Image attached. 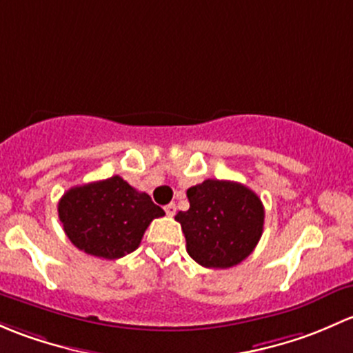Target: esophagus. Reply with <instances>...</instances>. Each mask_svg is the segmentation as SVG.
<instances>
[{
	"label": "esophagus",
	"instance_id": "1",
	"mask_svg": "<svg viewBox=\"0 0 353 353\" xmlns=\"http://www.w3.org/2000/svg\"><path fill=\"white\" fill-rule=\"evenodd\" d=\"M165 212L168 214L170 217L175 216V212H176V205H175V203H168V205L165 207Z\"/></svg>",
	"mask_w": 353,
	"mask_h": 353
}]
</instances>
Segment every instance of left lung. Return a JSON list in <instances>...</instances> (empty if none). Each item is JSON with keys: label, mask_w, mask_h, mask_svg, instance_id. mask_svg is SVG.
Returning <instances> with one entry per match:
<instances>
[{"label": "left lung", "mask_w": 353, "mask_h": 353, "mask_svg": "<svg viewBox=\"0 0 353 353\" xmlns=\"http://www.w3.org/2000/svg\"><path fill=\"white\" fill-rule=\"evenodd\" d=\"M190 209L178 212L187 252L207 268H230L252 255L263 232L260 197L238 181L203 180L187 190Z\"/></svg>", "instance_id": "obj_1"}]
</instances>
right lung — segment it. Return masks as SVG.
I'll list each match as a JSON object with an SVG mask.
<instances>
[{
	"instance_id": "1",
	"label": "right lung",
	"mask_w": 353,
	"mask_h": 353,
	"mask_svg": "<svg viewBox=\"0 0 353 353\" xmlns=\"http://www.w3.org/2000/svg\"><path fill=\"white\" fill-rule=\"evenodd\" d=\"M64 232L88 255L115 260L141 245L144 231L165 210L119 175L69 188L57 205Z\"/></svg>"
}]
</instances>
